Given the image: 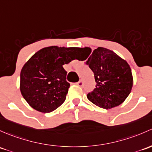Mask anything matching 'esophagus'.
Returning a JSON list of instances; mask_svg holds the SVG:
<instances>
[{"label":"esophagus","mask_w":152,"mask_h":152,"mask_svg":"<svg viewBox=\"0 0 152 152\" xmlns=\"http://www.w3.org/2000/svg\"><path fill=\"white\" fill-rule=\"evenodd\" d=\"M77 84H78V85H79V87H81V86H82L83 85V81H79V82H78L77 83Z\"/></svg>","instance_id":"1"}]
</instances>
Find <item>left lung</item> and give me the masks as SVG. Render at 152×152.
I'll return each mask as SVG.
<instances>
[{
    "instance_id": "obj_1",
    "label": "left lung",
    "mask_w": 152,
    "mask_h": 152,
    "mask_svg": "<svg viewBox=\"0 0 152 152\" xmlns=\"http://www.w3.org/2000/svg\"><path fill=\"white\" fill-rule=\"evenodd\" d=\"M81 49L91 55L86 64L94 73L96 82L95 88L87 94L88 100L105 109L122 104L130 95L133 82L128 63L105 48L98 47L92 54L89 47Z\"/></svg>"
}]
</instances>
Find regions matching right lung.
Wrapping results in <instances>:
<instances>
[{
	"label": "right lung",
	"mask_w": 152,
	"mask_h": 152,
	"mask_svg": "<svg viewBox=\"0 0 152 152\" xmlns=\"http://www.w3.org/2000/svg\"><path fill=\"white\" fill-rule=\"evenodd\" d=\"M80 48L49 47L34 54L22 67L20 91L30 106L49 113L60 106L66 98L70 84L66 81L64 64L74 60Z\"/></svg>",
	"instance_id": "1"
}]
</instances>
